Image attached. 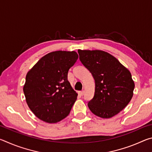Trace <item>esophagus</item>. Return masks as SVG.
<instances>
[{"instance_id": "1", "label": "esophagus", "mask_w": 152, "mask_h": 152, "mask_svg": "<svg viewBox=\"0 0 152 152\" xmlns=\"http://www.w3.org/2000/svg\"><path fill=\"white\" fill-rule=\"evenodd\" d=\"M84 94V91H80V92H79V94L80 95V96H82V95H83Z\"/></svg>"}]
</instances>
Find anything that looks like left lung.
Listing matches in <instances>:
<instances>
[{
	"label": "left lung",
	"mask_w": 152,
	"mask_h": 152,
	"mask_svg": "<svg viewBox=\"0 0 152 152\" xmlns=\"http://www.w3.org/2000/svg\"><path fill=\"white\" fill-rule=\"evenodd\" d=\"M80 60L95 80L91 112L109 119L117 115L132 100L135 84L128 69L110 53L101 50H78Z\"/></svg>",
	"instance_id": "left-lung-1"
}]
</instances>
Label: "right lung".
Here are the masks:
<instances>
[{
	"label": "right lung",
	"instance_id": "1",
	"mask_svg": "<svg viewBox=\"0 0 152 152\" xmlns=\"http://www.w3.org/2000/svg\"><path fill=\"white\" fill-rule=\"evenodd\" d=\"M78 58L74 51H53L27 72L25 96L28 107L39 119L55 123L69 115L78 94L68 80V73Z\"/></svg>",
	"mask_w": 152,
	"mask_h": 152
}]
</instances>
